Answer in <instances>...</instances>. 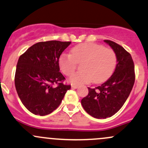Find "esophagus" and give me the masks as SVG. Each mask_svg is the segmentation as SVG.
<instances>
[{
	"label": "esophagus",
	"instance_id": "obj_1",
	"mask_svg": "<svg viewBox=\"0 0 148 148\" xmlns=\"http://www.w3.org/2000/svg\"><path fill=\"white\" fill-rule=\"evenodd\" d=\"M71 88H74V89H76V88H78V86H77V85H71Z\"/></svg>",
	"mask_w": 148,
	"mask_h": 148
}]
</instances>
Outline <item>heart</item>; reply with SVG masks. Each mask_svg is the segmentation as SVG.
I'll return each instance as SVG.
<instances>
[{
	"label": "heart",
	"mask_w": 148,
	"mask_h": 148,
	"mask_svg": "<svg viewBox=\"0 0 148 148\" xmlns=\"http://www.w3.org/2000/svg\"><path fill=\"white\" fill-rule=\"evenodd\" d=\"M82 71L70 78L74 85L88 84L93 80L95 84L105 82L111 77L116 64L114 51L103 45L93 43H83L71 48V54H64L59 60L61 71L66 76H71L82 63Z\"/></svg>",
	"instance_id": "obj_1"
}]
</instances>
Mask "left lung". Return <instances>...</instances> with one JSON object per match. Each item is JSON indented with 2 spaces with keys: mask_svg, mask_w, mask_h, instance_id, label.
Instances as JSON below:
<instances>
[{
  "mask_svg": "<svg viewBox=\"0 0 148 148\" xmlns=\"http://www.w3.org/2000/svg\"><path fill=\"white\" fill-rule=\"evenodd\" d=\"M104 41L116 54L115 70L101 86L88 88V94L82 100L85 111L96 119H106L117 112L129 96L135 82L134 63L130 53L115 42Z\"/></svg>",
  "mask_w": 148,
  "mask_h": 148,
  "instance_id": "obj_1",
  "label": "left lung"
}]
</instances>
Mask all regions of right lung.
<instances>
[{
  "label": "right lung",
  "instance_id": "obj_1",
  "mask_svg": "<svg viewBox=\"0 0 148 148\" xmlns=\"http://www.w3.org/2000/svg\"><path fill=\"white\" fill-rule=\"evenodd\" d=\"M71 42H39L19 57L14 84L19 99L26 108L36 115L45 116L60 105L71 88L60 72L59 59ZM58 86L54 87V84Z\"/></svg>",
  "mask_w": 148,
  "mask_h": 148
}]
</instances>
